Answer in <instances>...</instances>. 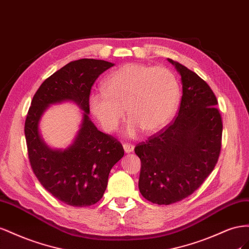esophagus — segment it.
Listing matches in <instances>:
<instances>
[{
    "instance_id": "esophagus-1",
    "label": "esophagus",
    "mask_w": 249,
    "mask_h": 249,
    "mask_svg": "<svg viewBox=\"0 0 249 249\" xmlns=\"http://www.w3.org/2000/svg\"><path fill=\"white\" fill-rule=\"evenodd\" d=\"M123 148H124V151L126 153H130V152H132L134 150V146L132 144H130V143H124L123 144Z\"/></svg>"
}]
</instances>
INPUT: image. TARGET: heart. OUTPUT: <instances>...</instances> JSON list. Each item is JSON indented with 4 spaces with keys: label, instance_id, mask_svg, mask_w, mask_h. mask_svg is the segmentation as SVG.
I'll return each instance as SVG.
<instances>
[{
    "label": "heart",
    "instance_id": "1",
    "mask_svg": "<svg viewBox=\"0 0 249 249\" xmlns=\"http://www.w3.org/2000/svg\"><path fill=\"white\" fill-rule=\"evenodd\" d=\"M103 93L89 97L93 116L107 132H113L125 117L130 119L126 132L133 137L143 129L151 134L173 119L180 89L175 75L162 67L127 63L111 72L102 83Z\"/></svg>",
    "mask_w": 249,
    "mask_h": 249
}]
</instances>
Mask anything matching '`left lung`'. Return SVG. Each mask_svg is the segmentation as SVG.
Masks as SVG:
<instances>
[{
    "label": "left lung",
    "mask_w": 249,
    "mask_h": 249,
    "mask_svg": "<svg viewBox=\"0 0 249 249\" xmlns=\"http://www.w3.org/2000/svg\"><path fill=\"white\" fill-rule=\"evenodd\" d=\"M182 97L175 120L134 152L141 160L139 189L148 201L171 204L193 194L214 170L222 140V118L209 84L179 62Z\"/></svg>",
    "instance_id": "obj_1"
}]
</instances>
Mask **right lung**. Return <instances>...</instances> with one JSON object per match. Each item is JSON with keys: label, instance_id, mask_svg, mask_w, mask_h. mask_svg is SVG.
Masks as SVG:
<instances>
[{"label": "right lung", "instance_id": "obj_1", "mask_svg": "<svg viewBox=\"0 0 249 249\" xmlns=\"http://www.w3.org/2000/svg\"><path fill=\"white\" fill-rule=\"evenodd\" d=\"M113 63L83 58L71 61L41 83L33 96L25 122L30 165L48 192L72 207H89L101 199L123 146L98 130L89 117V94L97 78ZM75 102L85 111L73 144L65 151L50 148L41 139L39 121L51 104Z\"/></svg>", "mask_w": 249, "mask_h": 249}]
</instances>
